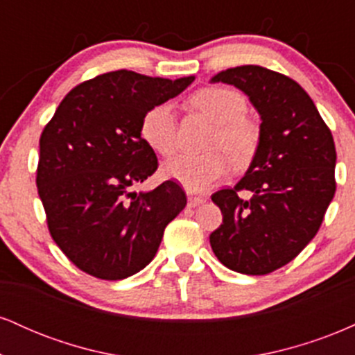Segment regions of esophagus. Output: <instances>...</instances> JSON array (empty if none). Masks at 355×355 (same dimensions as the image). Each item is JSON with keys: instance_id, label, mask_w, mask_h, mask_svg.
Returning a JSON list of instances; mask_svg holds the SVG:
<instances>
[{"instance_id": "34e87169", "label": "esophagus", "mask_w": 355, "mask_h": 355, "mask_svg": "<svg viewBox=\"0 0 355 355\" xmlns=\"http://www.w3.org/2000/svg\"><path fill=\"white\" fill-rule=\"evenodd\" d=\"M202 203H205V198L203 197H198V195H189V207H191V209L202 205Z\"/></svg>"}]
</instances>
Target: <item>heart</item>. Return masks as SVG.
<instances>
[{"label": "heart", "instance_id": "1", "mask_svg": "<svg viewBox=\"0 0 355 355\" xmlns=\"http://www.w3.org/2000/svg\"><path fill=\"white\" fill-rule=\"evenodd\" d=\"M190 105L210 118L215 130L207 141L209 152L202 155H177L166 160L162 173L193 193L217 185L235 166L250 164L259 146V130L245 116L247 101L230 88L210 87L191 95ZM140 135L153 152L170 155L178 145L177 118L170 103L155 105L145 113Z\"/></svg>", "mask_w": 355, "mask_h": 355}]
</instances>
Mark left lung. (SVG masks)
I'll return each instance as SVG.
<instances>
[{
    "instance_id": "left-lung-1",
    "label": "left lung",
    "mask_w": 355,
    "mask_h": 355,
    "mask_svg": "<svg viewBox=\"0 0 355 355\" xmlns=\"http://www.w3.org/2000/svg\"><path fill=\"white\" fill-rule=\"evenodd\" d=\"M211 83L234 85L259 112V146L234 189L211 195L222 225L210 234L230 270L266 275L294 260L315 237L336 193V145L311 96L297 81L257 67L229 68ZM239 191H248L243 201Z\"/></svg>"
}]
</instances>
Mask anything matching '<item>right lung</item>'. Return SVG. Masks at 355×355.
I'll use <instances>...</instances> for the list:
<instances>
[{
	"instance_id": "right-lung-1",
	"label": "right lung",
	"mask_w": 355,
	"mask_h": 355,
	"mask_svg": "<svg viewBox=\"0 0 355 355\" xmlns=\"http://www.w3.org/2000/svg\"><path fill=\"white\" fill-rule=\"evenodd\" d=\"M193 80L105 73L73 88L44 126L38 195L53 240L80 270L103 280L137 274L185 209V191L172 180L150 191L133 187L158 166L140 135L141 118Z\"/></svg>"
}]
</instances>
